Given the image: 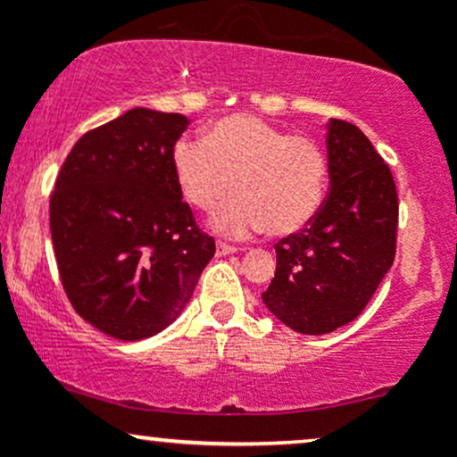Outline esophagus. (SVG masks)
Returning <instances> with one entry per match:
<instances>
[{
  "instance_id": "34e87169",
  "label": "esophagus",
  "mask_w": 457,
  "mask_h": 457,
  "mask_svg": "<svg viewBox=\"0 0 457 457\" xmlns=\"http://www.w3.org/2000/svg\"><path fill=\"white\" fill-rule=\"evenodd\" d=\"M236 251H238V246H236V245H228V243H223V240H219V243H217V253L219 255H229V253H236Z\"/></svg>"
}]
</instances>
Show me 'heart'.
Wrapping results in <instances>:
<instances>
[{
  "label": "heart",
  "mask_w": 457,
  "mask_h": 457,
  "mask_svg": "<svg viewBox=\"0 0 457 457\" xmlns=\"http://www.w3.org/2000/svg\"><path fill=\"white\" fill-rule=\"evenodd\" d=\"M174 171L182 193L199 211L214 214L219 232L243 236L269 229L272 236L301 232L320 211L327 185V159L307 135H287L251 113L217 120L206 139L176 141Z\"/></svg>",
  "instance_id": "1"
}]
</instances>
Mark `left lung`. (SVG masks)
<instances>
[{"instance_id":"left-lung-1","label":"left lung","mask_w":457,"mask_h":457,"mask_svg":"<svg viewBox=\"0 0 457 457\" xmlns=\"http://www.w3.org/2000/svg\"><path fill=\"white\" fill-rule=\"evenodd\" d=\"M330 191L301 232L275 245L277 270L262 295L286 327L324 335L353 322L395 260V180L359 127L330 120Z\"/></svg>"}]
</instances>
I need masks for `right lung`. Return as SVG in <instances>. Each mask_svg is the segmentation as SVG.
Masks as SVG:
<instances>
[{
    "label": "right lung",
    "instance_id": "1",
    "mask_svg": "<svg viewBox=\"0 0 457 457\" xmlns=\"http://www.w3.org/2000/svg\"><path fill=\"white\" fill-rule=\"evenodd\" d=\"M180 113L130 109L87 130L51 193V238L62 286L83 320L122 342L170 327L214 255L182 202L174 171Z\"/></svg>",
    "mask_w": 457,
    "mask_h": 457
}]
</instances>
